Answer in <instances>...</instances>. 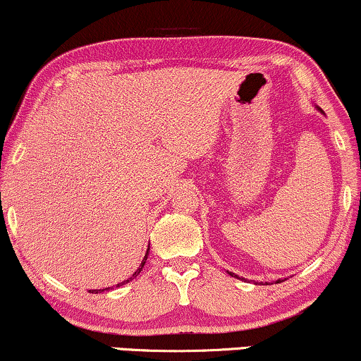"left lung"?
Instances as JSON below:
<instances>
[{"instance_id": "8db88e82", "label": "left lung", "mask_w": 361, "mask_h": 361, "mask_svg": "<svg viewBox=\"0 0 361 361\" xmlns=\"http://www.w3.org/2000/svg\"><path fill=\"white\" fill-rule=\"evenodd\" d=\"M316 109H317V111H319L321 114H324V112H322V109H321V107H316ZM228 274H229V275H231V276H234V279H239V276H238V275H234V274H233V271H228ZM243 280H244V279H243ZM280 281H285V280H281V279H280V280H276V283H280ZM265 285H270V283H265Z\"/></svg>"}]
</instances>
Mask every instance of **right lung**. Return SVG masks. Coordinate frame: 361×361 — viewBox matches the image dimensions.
I'll return each mask as SVG.
<instances>
[{"label":"right lung","mask_w":361,"mask_h":361,"mask_svg":"<svg viewBox=\"0 0 361 361\" xmlns=\"http://www.w3.org/2000/svg\"><path fill=\"white\" fill-rule=\"evenodd\" d=\"M148 250H149V247H148ZM148 250H146L145 257H143V260H142V264H140V267L137 269V271H135V274H133L132 276H130V279H127V280H123V281H122V283H117V286H122V285H125V283H128V281H130V280L137 279V276H138V274H140V271H142V269H143V265L146 264V259H148ZM104 290H107V288H104ZM104 290H99V291H104ZM99 291H97V290H92V293H99Z\"/></svg>","instance_id":"1"}]
</instances>
